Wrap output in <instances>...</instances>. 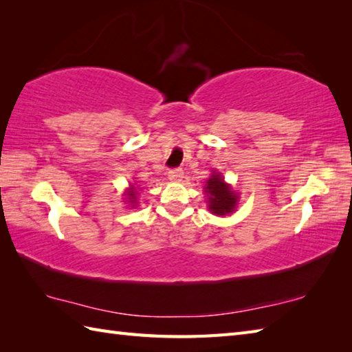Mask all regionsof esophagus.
<instances>
[{
	"label": "esophagus",
	"mask_w": 352,
	"mask_h": 352,
	"mask_svg": "<svg viewBox=\"0 0 352 352\" xmlns=\"http://www.w3.org/2000/svg\"><path fill=\"white\" fill-rule=\"evenodd\" d=\"M168 177L170 182H182L184 177V172H183V169H170Z\"/></svg>",
	"instance_id": "obj_1"
}]
</instances>
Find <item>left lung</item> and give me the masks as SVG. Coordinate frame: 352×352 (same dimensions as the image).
Instances as JSON below:
<instances>
[{
  "label": "left lung",
  "instance_id": "1",
  "mask_svg": "<svg viewBox=\"0 0 352 352\" xmlns=\"http://www.w3.org/2000/svg\"><path fill=\"white\" fill-rule=\"evenodd\" d=\"M204 192L207 193V203L208 210L213 214L223 216L228 213H233L237 206L239 195L231 189V186L223 182V177L221 172L213 170L210 178L207 180V184L204 186Z\"/></svg>",
  "mask_w": 352,
  "mask_h": 352
}]
</instances>
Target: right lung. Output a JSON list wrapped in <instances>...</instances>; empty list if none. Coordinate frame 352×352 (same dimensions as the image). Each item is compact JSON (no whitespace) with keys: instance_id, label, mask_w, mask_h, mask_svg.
Listing matches in <instances>:
<instances>
[{"instance_id":"obj_1","label":"right lung","mask_w":352,"mask_h":352,"mask_svg":"<svg viewBox=\"0 0 352 352\" xmlns=\"http://www.w3.org/2000/svg\"><path fill=\"white\" fill-rule=\"evenodd\" d=\"M125 195H126V199H129V203H130L131 206H136V201H138L136 195H138V192H136V189H134L133 184L130 186V189L125 192Z\"/></svg>"}]
</instances>
